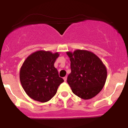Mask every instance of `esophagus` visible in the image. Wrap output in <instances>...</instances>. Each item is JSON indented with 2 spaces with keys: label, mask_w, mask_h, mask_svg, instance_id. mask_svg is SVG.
<instances>
[{
  "label": "esophagus",
  "mask_w": 128,
  "mask_h": 128,
  "mask_svg": "<svg viewBox=\"0 0 128 128\" xmlns=\"http://www.w3.org/2000/svg\"><path fill=\"white\" fill-rule=\"evenodd\" d=\"M67 76H65V77H64V78H63V79H64V81H66V80H67Z\"/></svg>",
  "instance_id": "obj_1"
}]
</instances>
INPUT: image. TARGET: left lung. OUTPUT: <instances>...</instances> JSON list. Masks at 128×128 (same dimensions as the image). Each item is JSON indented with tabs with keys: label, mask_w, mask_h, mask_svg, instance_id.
<instances>
[{
	"label": "left lung",
	"mask_w": 128,
	"mask_h": 128,
	"mask_svg": "<svg viewBox=\"0 0 128 128\" xmlns=\"http://www.w3.org/2000/svg\"><path fill=\"white\" fill-rule=\"evenodd\" d=\"M67 55L71 62L67 82L73 93L84 100L96 96L106 82V66L98 56L86 50L67 52Z\"/></svg>",
	"instance_id": "1"
}]
</instances>
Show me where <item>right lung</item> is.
Masks as SVG:
<instances>
[{
	"label": "right lung",
	"mask_w": 128,
	"mask_h": 128,
	"mask_svg": "<svg viewBox=\"0 0 128 128\" xmlns=\"http://www.w3.org/2000/svg\"><path fill=\"white\" fill-rule=\"evenodd\" d=\"M58 52L38 50L27 57L20 70L22 86L28 96L41 102L49 101L64 82L54 67Z\"/></svg>",
	"instance_id": "add662e5"
}]
</instances>
